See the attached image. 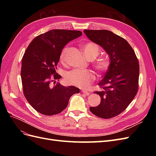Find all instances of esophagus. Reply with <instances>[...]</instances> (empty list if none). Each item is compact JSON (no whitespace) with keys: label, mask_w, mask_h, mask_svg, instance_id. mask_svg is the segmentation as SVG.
Masks as SVG:
<instances>
[{"label":"esophagus","mask_w":156,"mask_h":156,"mask_svg":"<svg viewBox=\"0 0 156 156\" xmlns=\"http://www.w3.org/2000/svg\"><path fill=\"white\" fill-rule=\"evenodd\" d=\"M81 92H82L83 94H85V95H87V96H88L89 94H90V93L89 92H88V91H87V90H82Z\"/></svg>","instance_id":"1"}]
</instances>
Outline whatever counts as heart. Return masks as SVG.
Here are the masks:
<instances>
[{
	"mask_svg": "<svg viewBox=\"0 0 156 156\" xmlns=\"http://www.w3.org/2000/svg\"><path fill=\"white\" fill-rule=\"evenodd\" d=\"M82 49L86 58L92 61L95 59L100 54V49L96 44L94 42H86L82 45ZM69 48H64L60 55V62L64 64L66 61V55ZM111 60L106 56H101L93 62V66L97 72L103 74L107 72L111 67ZM94 75L90 70L73 69L68 72L66 75V81L71 85L77 87L86 88L88 87L94 80Z\"/></svg>",
	"mask_w": 156,
	"mask_h": 156,
	"instance_id": "b5f03b06",
	"label": "heart"
}]
</instances>
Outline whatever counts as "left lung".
I'll use <instances>...</instances> for the list:
<instances>
[{"instance_id": "8db88e82", "label": "left lung", "mask_w": 156, "mask_h": 156, "mask_svg": "<svg viewBox=\"0 0 156 156\" xmlns=\"http://www.w3.org/2000/svg\"><path fill=\"white\" fill-rule=\"evenodd\" d=\"M84 32L105 50L111 63L104 78L99 83L102 90L94 92L100 96V104L90 107V111L102 119H111L126 110L138 92L139 60L128 42L111 31L84 30Z\"/></svg>"}]
</instances>
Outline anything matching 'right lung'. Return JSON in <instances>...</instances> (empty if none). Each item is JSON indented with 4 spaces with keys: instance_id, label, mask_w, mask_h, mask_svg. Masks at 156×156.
<instances>
[{
    "instance_id": "add662e5",
    "label": "right lung",
    "mask_w": 156,
    "mask_h": 156,
    "mask_svg": "<svg viewBox=\"0 0 156 156\" xmlns=\"http://www.w3.org/2000/svg\"><path fill=\"white\" fill-rule=\"evenodd\" d=\"M81 34L79 30H51L36 36L27 47L21 71L23 94L41 114H58L66 108L70 97L79 93L77 87L56 83L61 77L56 69L64 47Z\"/></svg>"
}]
</instances>
